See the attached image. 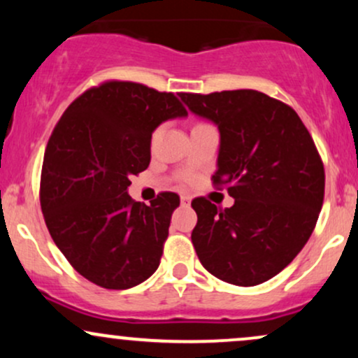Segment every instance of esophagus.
Here are the masks:
<instances>
[{
	"label": "esophagus",
	"instance_id": "obj_1",
	"mask_svg": "<svg viewBox=\"0 0 358 358\" xmlns=\"http://www.w3.org/2000/svg\"><path fill=\"white\" fill-rule=\"evenodd\" d=\"M180 200H182L183 205H188L192 202V196L190 195H182V196H180Z\"/></svg>",
	"mask_w": 358,
	"mask_h": 358
}]
</instances>
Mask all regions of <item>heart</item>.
Wrapping results in <instances>:
<instances>
[{
    "label": "heart",
    "instance_id": "heart-1",
    "mask_svg": "<svg viewBox=\"0 0 358 358\" xmlns=\"http://www.w3.org/2000/svg\"><path fill=\"white\" fill-rule=\"evenodd\" d=\"M187 180H188V178H187Z\"/></svg>",
    "mask_w": 358,
    "mask_h": 358
}]
</instances>
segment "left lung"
Segmentation results:
<instances>
[{"label":"left lung","mask_w":358,"mask_h":358,"mask_svg":"<svg viewBox=\"0 0 358 358\" xmlns=\"http://www.w3.org/2000/svg\"><path fill=\"white\" fill-rule=\"evenodd\" d=\"M192 113L220 131L213 187L236 199L222 210L193 199V248L208 273L236 286L274 278L313 232L324 168L310 131L291 106L252 89L180 94Z\"/></svg>","instance_id":"left-lung-1"}]
</instances>
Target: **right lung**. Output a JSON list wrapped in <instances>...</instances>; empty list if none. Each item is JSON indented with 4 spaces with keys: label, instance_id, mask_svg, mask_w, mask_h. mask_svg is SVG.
<instances>
[{
    "label": "right lung",
    "instance_id": "obj_1",
    "mask_svg": "<svg viewBox=\"0 0 358 358\" xmlns=\"http://www.w3.org/2000/svg\"><path fill=\"white\" fill-rule=\"evenodd\" d=\"M182 116L187 109L173 92L106 80L53 127L40 176L43 219L65 259L94 285L127 289L158 269L180 196L162 192L145 205L127 187L150 165L153 131Z\"/></svg>",
    "mask_w": 358,
    "mask_h": 358
}]
</instances>
